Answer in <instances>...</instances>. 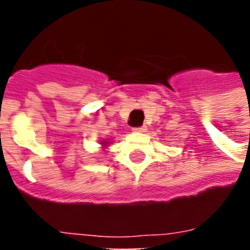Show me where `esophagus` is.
<instances>
[{
	"label": "esophagus",
	"mask_w": 250,
	"mask_h": 250,
	"mask_svg": "<svg viewBox=\"0 0 250 250\" xmlns=\"http://www.w3.org/2000/svg\"><path fill=\"white\" fill-rule=\"evenodd\" d=\"M132 130L135 131V132H145V131H146V127H145V125H141V127H135V128H132Z\"/></svg>",
	"instance_id": "1"
}]
</instances>
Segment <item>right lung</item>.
<instances>
[{"mask_svg":"<svg viewBox=\"0 0 250 250\" xmlns=\"http://www.w3.org/2000/svg\"><path fill=\"white\" fill-rule=\"evenodd\" d=\"M107 143H108V142H102V145H103V146H104V147L107 146Z\"/></svg>","mask_w":250,"mask_h":250,"instance_id":"obj_1","label":"right lung"}]
</instances>
